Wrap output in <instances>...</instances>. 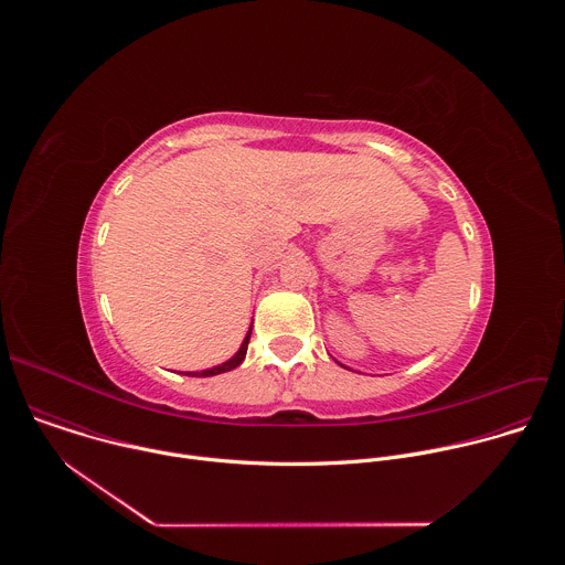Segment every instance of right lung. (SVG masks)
Listing matches in <instances>:
<instances>
[{"label":"right lung","mask_w":565,"mask_h":565,"mask_svg":"<svg viewBox=\"0 0 565 565\" xmlns=\"http://www.w3.org/2000/svg\"><path fill=\"white\" fill-rule=\"evenodd\" d=\"M250 333H253V329L248 331V335L244 338V342H241V349L227 360V362H223V364H218V366H212V369H205V371H201V373H196L199 377H210V375H218V373H225V371H232V369H236L241 362L246 360V351H248V342H250Z\"/></svg>","instance_id":"obj_1"}]
</instances>
